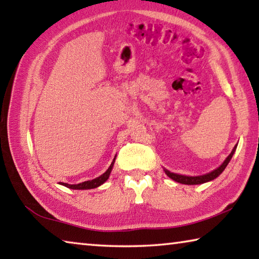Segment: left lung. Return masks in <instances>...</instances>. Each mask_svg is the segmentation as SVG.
Instances as JSON below:
<instances>
[{
	"label": "left lung",
	"mask_w": 259,
	"mask_h": 259,
	"mask_svg": "<svg viewBox=\"0 0 259 259\" xmlns=\"http://www.w3.org/2000/svg\"><path fill=\"white\" fill-rule=\"evenodd\" d=\"M236 146L235 145L233 150H232L231 154L226 157V160L223 162V163L218 166L217 169L212 170L211 172L209 174H205V175H202V176H184V175H178V174H174V172H170L169 170L164 169V172L166 174V176L170 177L171 179H174L175 182L177 183H181V184H185V185H198V184H203V183H207V182H210V181H213L214 178H217L219 175H221L223 171H224L226 165L229 164V162L231 161L232 156H233L234 152L236 150Z\"/></svg>",
	"instance_id": "8db88e82"
}]
</instances>
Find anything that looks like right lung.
Here are the masks:
<instances>
[{
    "instance_id": "right-lung-1",
    "label": "right lung",
    "mask_w": 259,
    "mask_h": 259,
    "mask_svg": "<svg viewBox=\"0 0 259 259\" xmlns=\"http://www.w3.org/2000/svg\"><path fill=\"white\" fill-rule=\"evenodd\" d=\"M115 157H114L113 162L111 163V165H109V168L106 170V171H105L103 175H100L99 177L93 179V181H87V182H83L80 184H74V185H71V184H66V183H60V185H64L68 188H72V190H91V188H96V187L100 186L102 184H104L107 181L109 175H111L114 162H115Z\"/></svg>"
}]
</instances>
